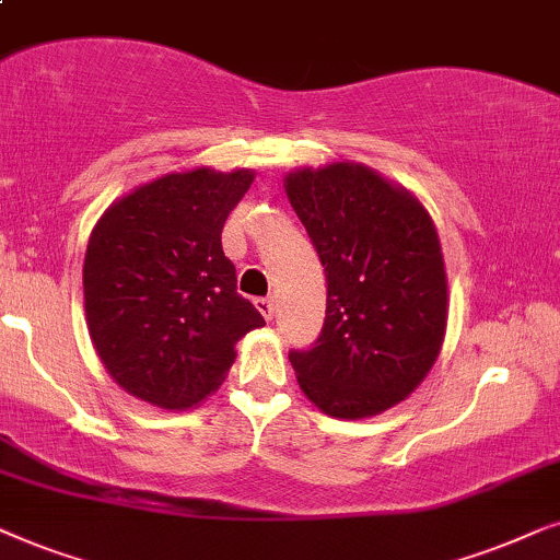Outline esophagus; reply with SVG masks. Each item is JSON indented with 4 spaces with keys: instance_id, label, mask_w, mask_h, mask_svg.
<instances>
[{
    "instance_id": "esophagus-1",
    "label": "esophagus",
    "mask_w": 560,
    "mask_h": 560,
    "mask_svg": "<svg viewBox=\"0 0 560 560\" xmlns=\"http://www.w3.org/2000/svg\"><path fill=\"white\" fill-rule=\"evenodd\" d=\"M253 304H256V310H258L260 315H264L266 319H273V302L268 300V296H258V300L253 302Z\"/></svg>"
}]
</instances>
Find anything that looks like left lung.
Returning <instances> with one entry per match:
<instances>
[{"mask_svg":"<svg viewBox=\"0 0 560 560\" xmlns=\"http://www.w3.org/2000/svg\"><path fill=\"white\" fill-rule=\"evenodd\" d=\"M284 189L327 279L319 338L292 350L315 407L361 420L399 405L441 353L448 279L430 214L361 163L296 168Z\"/></svg>","mask_w":560,"mask_h":560,"instance_id":"obj_1","label":"left lung"}]
</instances>
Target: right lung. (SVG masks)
Wrapping results in <instances>:
<instances>
[{"label": "right lung", "instance_id": "right-lung-1", "mask_svg": "<svg viewBox=\"0 0 560 560\" xmlns=\"http://www.w3.org/2000/svg\"><path fill=\"white\" fill-rule=\"evenodd\" d=\"M250 168H191L117 199L92 230L84 307L96 355L132 397L189 409L225 382L235 342L266 319L222 253Z\"/></svg>", "mask_w": 560, "mask_h": 560}]
</instances>
